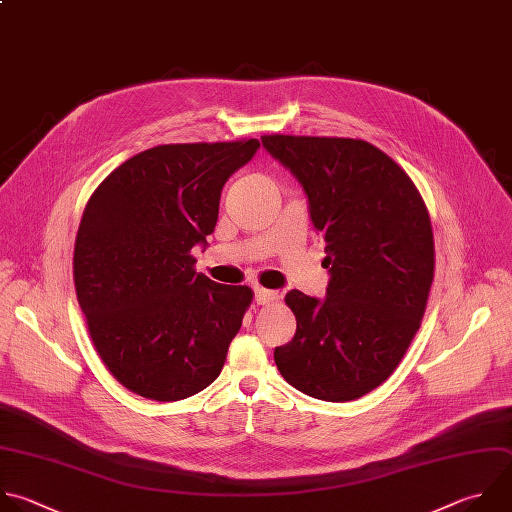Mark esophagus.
Returning <instances> with one entry per match:
<instances>
[{
  "label": "esophagus",
  "instance_id": "esophagus-1",
  "mask_svg": "<svg viewBox=\"0 0 512 512\" xmlns=\"http://www.w3.org/2000/svg\"><path fill=\"white\" fill-rule=\"evenodd\" d=\"M279 299V293L277 291H271V289H263V287H255V301L259 305H267V303H273Z\"/></svg>",
  "mask_w": 512,
  "mask_h": 512
}]
</instances>
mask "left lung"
<instances>
[{
  "mask_svg": "<svg viewBox=\"0 0 512 512\" xmlns=\"http://www.w3.org/2000/svg\"><path fill=\"white\" fill-rule=\"evenodd\" d=\"M303 187L325 241V299L285 295L297 319L275 348L281 376L299 392L350 402L384 384L410 348L434 279L428 209L404 170L358 138L261 136Z\"/></svg>",
  "mask_w": 512,
  "mask_h": 512,
  "instance_id": "1",
  "label": "left lung"
}]
</instances>
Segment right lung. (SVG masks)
Segmentation results:
<instances>
[{"mask_svg": "<svg viewBox=\"0 0 512 512\" xmlns=\"http://www.w3.org/2000/svg\"><path fill=\"white\" fill-rule=\"evenodd\" d=\"M235 142L160 144L122 162L92 193L74 245V283L94 348L130 392L177 402L225 366L253 301L247 285L195 271L221 191L259 148Z\"/></svg>", "mask_w": 512, "mask_h": 512, "instance_id": "1", "label": "right lung"}]
</instances>
